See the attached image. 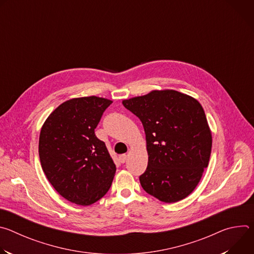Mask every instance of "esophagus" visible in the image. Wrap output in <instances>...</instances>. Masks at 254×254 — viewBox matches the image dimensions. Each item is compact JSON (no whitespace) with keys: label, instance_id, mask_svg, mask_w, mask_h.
<instances>
[{"label":"esophagus","instance_id":"1","mask_svg":"<svg viewBox=\"0 0 254 254\" xmlns=\"http://www.w3.org/2000/svg\"><path fill=\"white\" fill-rule=\"evenodd\" d=\"M119 159H120V162L124 164V163H126L127 159V155H121V156L119 157Z\"/></svg>","mask_w":254,"mask_h":254}]
</instances>
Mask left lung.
<instances>
[{"instance_id":"left-lung-1","label":"left lung","mask_w":254,"mask_h":254,"mask_svg":"<svg viewBox=\"0 0 254 254\" xmlns=\"http://www.w3.org/2000/svg\"><path fill=\"white\" fill-rule=\"evenodd\" d=\"M146 132L148 167L142 189L165 203L190 195L207 168L212 135L201 104L175 90H155L123 101Z\"/></svg>"}]
</instances>
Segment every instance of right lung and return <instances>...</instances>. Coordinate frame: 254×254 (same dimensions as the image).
<instances>
[{"mask_svg": "<svg viewBox=\"0 0 254 254\" xmlns=\"http://www.w3.org/2000/svg\"><path fill=\"white\" fill-rule=\"evenodd\" d=\"M113 103L89 96L60 104L44 123L39 137L40 163L54 189L66 200L87 206L110 190L117 171L94 129Z\"/></svg>", "mask_w": 254, "mask_h": 254, "instance_id": "obj_1", "label": "right lung"}]
</instances>
